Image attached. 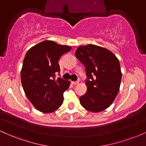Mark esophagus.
I'll list each match as a JSON object with an SVG mask.
<instances>
[{"mask_svg": "<svg viewBox=\"0 0 146 146\" xmlns=\"http://www.w3.org/2000/svg\"><path fill=\"white\" fill-rule=\"evenodd\" d=\"M72 84H73V85H78V84H79V82H78V81L72 82Z\"/></svg>", "mask_w": 146, "mask_h": 146, "instance_id": "obj_1", "label": "esophagus"}]
</instances>
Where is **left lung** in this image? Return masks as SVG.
Wrapping results in <instances>:
<instances>
[{"instance_id": "8db88e82", "label": "left lung", "mask_w": 146, "mask_h": 146, "mask_svg": "<svg viewBox=\"0 0 146 146\" xmlns=\"http://www.w3.org/2000/svg\"><path fill=\"white\" fill-rule=\"evenodd\" d=\"M75 56L84 65L87 77V91L80 98V104L88 111H103L112 104L119 90V60L107 48L94 44L78 46Z\"/></svg>"}]
</instances>
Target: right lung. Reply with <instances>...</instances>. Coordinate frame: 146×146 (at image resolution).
Returning <instances> with one entry per match:
<instances>
[{
  "instance_id": "obj_1",
  "label": "right lung",
  "mask_w": 146,
  "mask_h": 146,
  "mask_svg": "<svg viewBox=\"0 0 146 146\" xmlns=\"http://www.w3.org/2000/svg\"><path fill=\"white\" fill-rule=\"evenodd\" d=\"M71 49L66 45L44 40L27 52L21 70V82L27 98L39 111L50 113L61 106L70 82L56 78L60 58ZM60 75V74H59Z\"/></svg>"
}]
</instances>
